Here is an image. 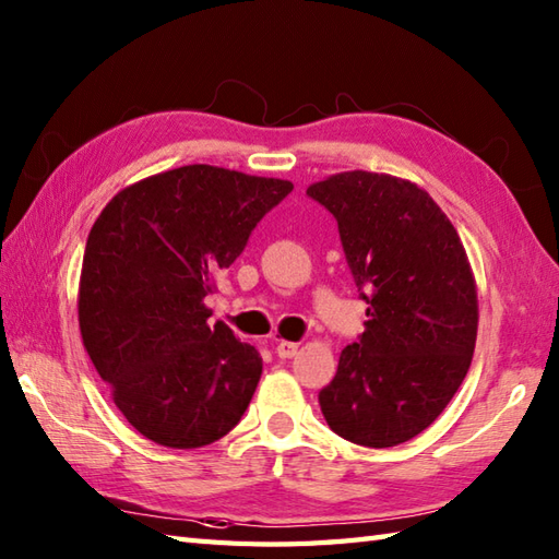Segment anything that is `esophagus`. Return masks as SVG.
Returning a JSON list of instances; mask_svg holds the SVG:
<instances>
[{
    "instance_id": "esophagus-1",
    "label": "esophagus",
    "mask_w": 559,
    "mask_h": 559,
    "mask_svg": "<svg viewBox=\"0 0 559 559\" xmlns=\"http://www.w3.org/2000/svg\"><path fill=\"white\" fill-rule=\"evenodd\" d=\"M298 348H300V343H295V341H278L276 355L278 358H293V355L298 353Z\"/></svg>"
}]
</instances>
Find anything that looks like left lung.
Returning a JSON list of instances; mask_svg holds the SVG:
<instances>
[{
    "label": "left lung",
    "mask_w": 559,
    "mask_h": 559,
    "mask_svg": "<svg viewBox=\"0 0 559 559\" xmlns=\"http://www.w3.org/2000/svg\"><path fill=\"white\" fill-rule=\"evenodd\" d=\"M334 213L367 322L319 391L331 430L386 449L430 427L466 377L478 290L461 237L432 197L386 173H336L307 187Z\"/></svg>",
    "instance_id": "8db88e82"
}]
</instances>
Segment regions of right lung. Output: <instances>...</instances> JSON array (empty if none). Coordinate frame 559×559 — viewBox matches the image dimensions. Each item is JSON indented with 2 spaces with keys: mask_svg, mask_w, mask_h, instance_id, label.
I'll list each match as a JSON object with an SVG mask.
<instances>
[{
  "mask_svg": "<svg viewBox=\"0 0 559 559\" xmlns=\"http://www.w3.org/2000/svg\"><path fill=\"white\" fill-rule=\"evenodd\" d=\"M293 182L182 165L117 192L93 223L79 281V329L115 406L146 439L199 449L240 423L261 355L206 295Z\"/></svg>",
  "mask_w": 559,
  "mask_h": 559,
  "instance_id": "right-lung-1",
  "label": "right lung"
}]
</instances>
